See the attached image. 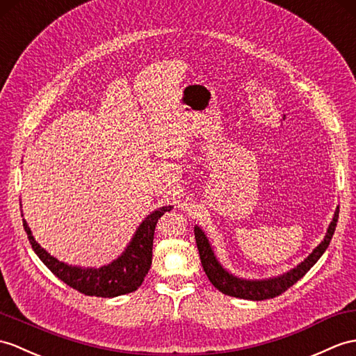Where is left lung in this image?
Listing matches in <instances>:
<instances>
[{
	"instance_id": "left-lung-1",
	"label": "left lung",
	"mask_w": 356,
	"mask_h": 356,
	"mask_svg": "<svg viewBox=\"0 0 356 356\" xmlns=\"http://www.w3.org/2000/svg\"><path fill=\"white\" fill-rule=\"evenodd\" d=\"M338 213H340V206H337L332 221H330V225L326 230L323 241H321L316 249L308 254V258H305L299 266L288 270L286 273H282V275L275 276V277H267V279H244L227 271L221 266V262L218 261L217 254L213 252L212 245L209 243V238L206 236L203 229L195 226L194 227L195 243H197L198 253H200L202 266L206 276L209 277L212 285L222 294L238 297V299H245V300L273 299V297L285 293L288 288L293 286L297 282V280L307 275L314 264L321 258V254L326 252L330 239H332V235L335 232Z\"/></svg>"
}]
</instances>
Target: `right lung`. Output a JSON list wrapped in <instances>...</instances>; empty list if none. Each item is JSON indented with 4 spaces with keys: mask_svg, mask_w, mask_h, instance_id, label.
Wrapping results in <instances>:
<instances>
[{
    "mask_svg": "<svg viewBox=\"0 0 356 356\" xmlns=\"http://www.w3.org/2000/svg\"><path fill=\"white\" fill-rule=\"evenodd\" d=\"M172 206H162L150 212L136 227L134 238L130 239L124 252L117 259L102 267H79L70 266L49 254L40 247L33 236L26 220H22L24 229L31 244V249L39 256L45 266L51 270L66 285L86 296L95 297H117L136 291L143 284L153 258V236L156 222L165 212H170Z\"/></svg>",
    "mask_w": 356,
    "mask_h": 356,
    "instance_id": "obj_1",
    "label": "right lung"
}]
</instances>
